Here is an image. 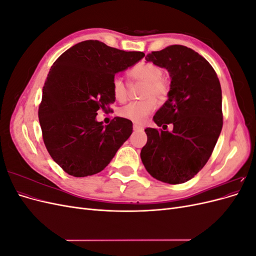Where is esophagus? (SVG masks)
I'll return each mask as SVG.
<instances>
[{
	"mask_svg": "<svg viewBox=\"0 0 256 256\" xmlns=\"http://www.w3.org/2000/svg\"><path fill=\"white\" fill-rule=\"evenodd\" d=\"M142 129H143V126H141V125H136V124H134V131H140Z\"/></svg>",
	"mask_w": 256,
	"mask_h": 256,
	"instance_id": "obj_1",
	"label": "esophagus"
}]
</instances>
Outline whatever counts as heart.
Wrapping results in <instances>:
<instances>
[{
	"label": "heart",
	"instance_id": "heart-1",
	"mask_svg": "<svg viewBox=\"0 0 256 256\" xmlns=\"http://www.w3.org/2000/svg\"><path fill=\"white\" fill-rule=\"evenodd\" d=\"M162 69L152 63H138L128 72L129 78L134 82H143L141 100L129 102L120 109L122 118L136 124H143L156 108L158 102H164L170 94V83L162 76ZM113 97L120 102H126L129 94V86L122 76H115L111 83Z\"/></svg>",
	"mask_w": 256,
	"mask_h": 256
}]
</instances>
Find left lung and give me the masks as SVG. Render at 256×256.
Wrapping results in <instances>:
<instances>
[{"label": "left lung", "instance_id": "8db88e82", "mask_svg": "<svg viewBox=\"0 0 256 256\" xmlns=\"http://www.w3.org/2000/svg\"><path fill=\"white\" fill-rule=\"evenodd\" d=\"M171 76L168 99L154 116L157 128H146L143 164L156 180L177 184L188 182L212 156L223 126L222 92L212 66L198 52L172 44L146 56ZM172 123L171 133L166 130Z\"/></svg>", "mask_w": 256, "mask_h": 256}]
</instances>
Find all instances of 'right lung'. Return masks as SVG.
I'll use <instances>...</instances> for the list:
<instances>
[{"label":"right lung","instance_id":"1","mask_svg":"<svg viewBox=\"0 0 256 256\" xmlns=\"http://www.w3.org/2000/svg\"><path fill=\"white\" fill-rule=\"evenodd\" d=\"M145 54L122 51L99 40L72 46L54 62L42 90L38 118L44 143L52 159L74 177L94 175L110 164L132 134V122L96 120L99 110L112 111L115 74Z\"/></svg>","mask_w":256,"mask_h":256}]
</instances>
